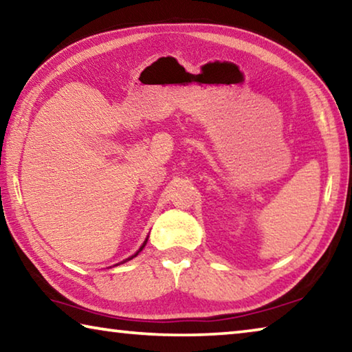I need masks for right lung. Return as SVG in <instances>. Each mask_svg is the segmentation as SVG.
<instances>
[{"mask_svg": "<svg viewBox=\"0 0 352 352\" xmlns=\"http://www.w3.org/2000/svg\"><path fill=\"white\" fill-rule=\"evenodd\" d=\"M146 242H147V241H146ZM146 242H144V243H142V247L140 248V252H141V250H142V248H144V245H146ZM140 252H138V253H140ZM138 253H136V254H138ZM136 254H135V256H136ZM135 256H132V258H135ZM132 258H130V259H132Z\"/></svg>", "mask_w": 352, "mask_h": 352, "instance_id": "right-lung-1", "label": "right lung"}]
</instances>
